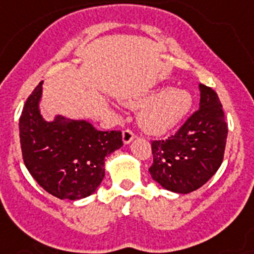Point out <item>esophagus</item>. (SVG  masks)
Listing matches in <instances>:
<instances>
[{"label": "esophagus", "instance_id": "obj_1", "mask_svg": "<svg viewBox=\"0 0 254 254\" xmlns=\"http://www.w3.org/2000/svg\"><path fill=\"white\" fill-rule=\"evenodd\" d=\"M135 139V133L132 131H129V129H125V131L122 132V140H123V144H129V142L132 141V140Z\"/></svg>", "mask_w": 254, "mask_h": 254}]
</instances>
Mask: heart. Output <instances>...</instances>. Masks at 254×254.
Instances as JSON below:
<instances>
[{
  "mask_svg": "<svg viewBox=\"0 0 254 254\" xmlns=\"http://www.w3.org/2000/svg\"><path fill=\"white\" fill-rule=\"evenodd\" d=\"M192 94L183 88H163L148 96L132 98L125 105L138 109L139 126L146 133L162 136L177 128L192 108Z\"/></svg>",
  "mask_w": 254,
  "mask_h": 254,
  "instance_id": "b5f03b06",
  "label": "heart"
}]
</instances>
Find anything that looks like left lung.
Returning <instances> with one entry per match:
<instances>
[{
    "instance_id": "obj_1",
    "label": "left lung",
    "mask_w": 254,
    "mask_h": 254,
    "mask_svg": "<svg viewBox=\"0 0 254 254\" xmlns=\"http://www.w3.org/2000/svg\"><path fill=\"white\" fill-rule=\"evenodd\" d=\"M198 89L197 112L175 135L152 142L153 180L180 194L198 190L217 173L227 140V125L217 93L204 84Z\"/></svg>"
}]
</instances>
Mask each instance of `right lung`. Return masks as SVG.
<instances>
[{"mask_svg": "<svg viewBox=\"0 0 254 254\" xmlns=\"http://www.w3.org/2000/svg\"><path fill=\"white\" fill-rule=\"evenodd\" d=\"M43 81L23 108L19 136L23 161L33 179L54 197L80 200L96 192L105 158L123 145L121 131H98L85 119L41 114Z\"/></svg>", "mask_w": 254, "mask_h": 254, "instance_id": "1", "label": "right lung"}]
</instances>
